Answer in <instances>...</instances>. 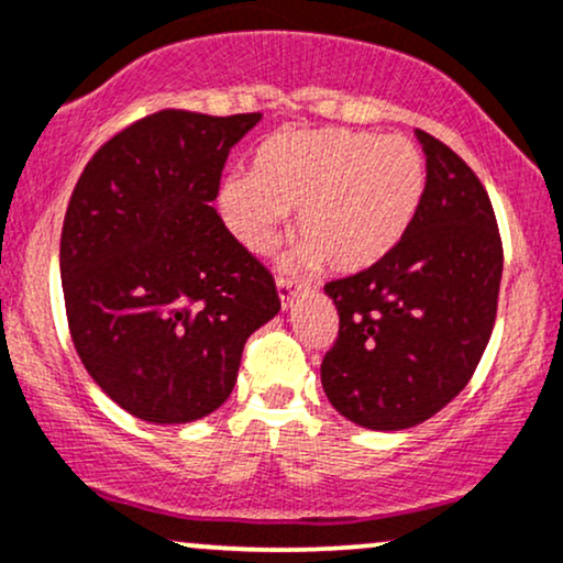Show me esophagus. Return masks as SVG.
<instances>
[{"label":"esophagus","mask_w":563,"mask_h":563,"mask_svg":"<svg viewBox=\"0 0 563 563\" xmlns=\"http://www.w3.org/2000/svg\"><path fill=\"white\" fill-rule=\"evenodd\" d=\"M277 294H280V307L288 309L296 299V288L294 283L286 280V277H277Z\"/></svg>","instance_id":"esophagus-1"}]
</instances>
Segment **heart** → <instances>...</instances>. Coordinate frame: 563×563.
<instances>
[{"mask_svg": "<svg viewBox=\"0 0 563 563\" xmlns=\"http://www.w3.org/2000/svg\"><path fill=\"white\" fill-rule=\"evenodd\" d=\"M428 167L398 135L290 128L256 148L254 173L222 183V209L249 252H267L288 209H299L294 252L299 267L322 260L335 273H358L388 256L422 207Z\"/></svg>", "mask_w": 563, "mask_h": 563, "instance_id": "b5f03b06", "label": "heart"}]
</instances>
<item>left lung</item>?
<instances>
[{"label": "left lung", "instance_id": "8db88e82", "mask_svg": "<svg viewBox=\"0 0 563 563\" xmlns=\"http://www.w3.org/2000/svg\"><path fill=\"white\" fill-rule=\"evenodd\" d=\"M428 157L422 207L396 249L324 286L338 338L322 358L330 404L367 430L438 415L475 375L496 324L504 246L472 167L417 131Z\"/></svg>", "mask_w": 563, "mask_h": 563}]
</instances>
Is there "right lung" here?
Instances as JSON below:
<instances>
[{"instance_id": "1", "label": "right lung", "mask_w": 563, "mask_h": 563, "mask_svg": "<svg viewBox=\"0 0 563 563\" xmlns=\"http://www.w3.org/2000/svg\"><path fill=\"white\" fill-rule=\"evenodd\" d=\"M260 112L162 110L88 159L59 275L88 375L128 415L186 424L228 401L246 338L280 311L275 280L217 214L225 159Z\"/></svg>"}]
</instances>
